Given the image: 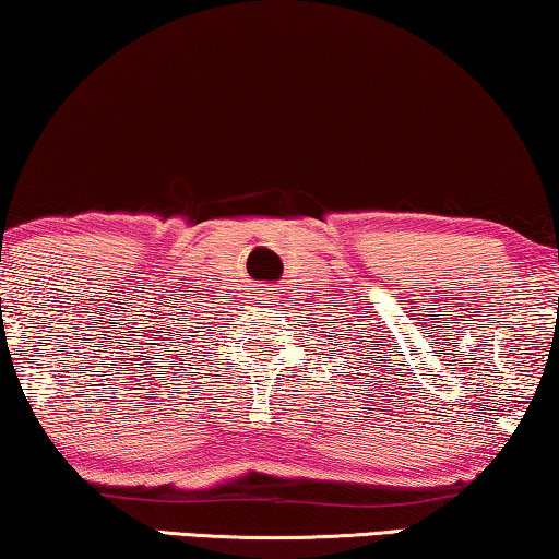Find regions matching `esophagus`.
<instances>
[{
    "label": "esophagus",
    "mask_w": 559,
    "mask_h": 559,
    "mask_svg": "<svg viewBox=\"0 0 559 559\" xmlns=\"http://www.w3.org/2000/svg\"><path fill=\"white\" fill-rule=\"evenodd\" d=\"M266 297H270V302H277V299H280L277 295H272V293H270V295H266Z\"/></svg>",
    "instance_id": "1"
}]
</instances>
